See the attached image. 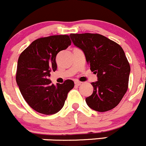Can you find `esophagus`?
Returning <instances> with one entry per match:
<instances>
[{
	"instance_id": "esophagus-1",
	"label": "esophagus",
	"mask_w": 146,
	"mask_h": 146,
	"mask_svg": "<svg viewBox=\"0 0 146 146\" xmlns=\"http://www.w3.org/2000/svg\"><path fill=\"white\" fill-rule=\"evenodd\" d=\"M82 82H79V81H78V80L75 81V82H74V84L76 85V86H79V85L82 84Z\"/></svg>"
}]
</instances>
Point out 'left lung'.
<instances>
[{"mask_svg": "<svg viewBox=\"0 0 146 146\" xmlns=\"http://www.w3.org/2000/svg\"><path fill=\"white\" fill-rule=\"evenodd\" d=\"M74 44L83 50L90 70L97 74L94 92L86 98L93 110L104 112L116 107L128 87L130 67L122 47L97 33L70 34Z\"/></svg>", "mask_w": 146, "mask_h": 146, "instance_id": "8db88e82", "label": "left lung"}]
</instances>
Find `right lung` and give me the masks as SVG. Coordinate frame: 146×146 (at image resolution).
<instances>
[{"label":"right lung","mask_w":146,"mask_h":146,"mask_svg":"<svg viewBox=\"0 0 146 146\" xmlns=\"http://www.w3.org/2000/svg\"><path fill=\"white\" fill-rule=\"evenodd\" d=\"M67 35L41 37L33 41L20 55L16 82L29 106L38 113L50 115L62 109L74 83L67 79L54 85L48 79L57 70L56 56L71 44Z\"/></svg>","instance_id":"1"}]
</instances>
